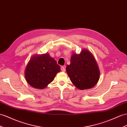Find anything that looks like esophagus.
<instances>
[{
	"mask_svg": "<svg viewBox=\"0 0 127 127\" xmlns=\"http://www.w3.org/2000/svg\"><path fill=\"white\" fill-rule=\"evenodd\" d=\"M61 71H62V72H65V68L64 66H62L61 67Z\"/></svg>",
	"mask_w": 127,
	"mask_h": 127,
	"instance_id": "obj_1",
	"label": "esophagus"
}]
</instances>
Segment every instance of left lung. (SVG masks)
Returning <instances> with one entry per match:
<instances>
[{"label":"left lung","instance_id":"obj_1","mask_svg":"<svg viewBox=\"0 0 127 127\" xmlns=\"http://www.w3.org/2000/svg\"><path fill=\"white\" fill-rule=\"evenodd\" d=\"M71 82L79 90L92 88L100 77V70L93 54L83 49L79 54L73 53L70 64L66 67Z\"/></svg>","mask_w":127,"mask_h":127}]
</instances>
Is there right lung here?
<instances>
[{
  "mask_svg": "<svg viewBox=\"0 0 127 127\" xmlns=\"http://www.w3.org/2000/svg\"><path fill=\"white\" fill-rule=\"evenodd\" d=\"M60 66L48 53L34 55L28 62L25 70L27 82L34 88L43 89L53 82Z\"/></svg>",
  "mask_w": 127,
  "mask_h": 127,
  "instance_id": "add662e5",
  "label": "right lung"
}]
</instances>
